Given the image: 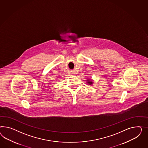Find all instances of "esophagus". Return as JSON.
<instances>
[{
    "label": "esophagus",
    "instance_id": "esophagus-1",
    "mask_svg": "<svg viewBox=\"0 0 148 148\" xmlns=\"http://www.w3.org/2000/svg\"><path fill=\"white\" fill-rule=\"evenodd\" d=\"M71 74L72 75H74L75 74V72L74 71H71Z\"/></svg>",
    "mask_w": 148,
    "mask_h": 148
}]
</instances>
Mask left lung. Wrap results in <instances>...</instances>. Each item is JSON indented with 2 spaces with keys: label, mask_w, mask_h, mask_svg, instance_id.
<instances>
[{
  "label": "left lung",
  "mask_w": 148,
  "mask_h": 148,
  "mask_svg": "<svg viewBox=\"0 0 148 148\" xmlns=\"http://www.w3.org/2000/svg\"><path fill=\"white\" fill-rule=\"evenodd\" d=\"M87 84H89V85H92V80H89V79H88V80H87Z\"/></svg>",
  "instance_id": "1"
}]
</instances>
